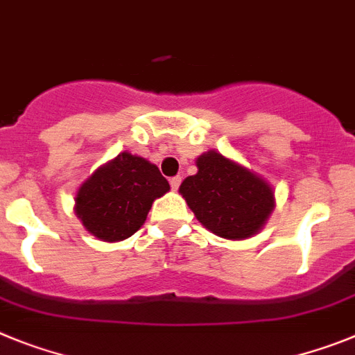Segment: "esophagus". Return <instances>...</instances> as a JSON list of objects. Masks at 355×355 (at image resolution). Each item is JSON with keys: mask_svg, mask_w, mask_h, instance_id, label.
I'll return each mask as SVG.
<instances>
[{"mask_svg": "<svg viewBox=\"0 0 355 355\" xmlns=\"http://www.w3.org/2000/svg\"><path fill=\"white\" fill-rule=\"evenodd\" d=\"M180 182H182V177H173L171 180H169V184H171V189L177 191L178 186H180Z\"/></svg>", "mask_w": 355, "mask_h": 355, "instance_id": "esophagus-1", "label": "esophagus"}]
</instances>
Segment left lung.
I'll return each mask as SVG.
<instances>
[{"label":"left lung","instance_id":"obj_1","mask_svg":"<svg viewBox=\"0 0 355 355\" xmlns=\"http://www.w3.org/2000/svg\"><path fill=\"white\" fill-rule=\"evenodd\" d=\"M196 168L178 193L209 232L243 241L263 230L275 209V191L266 178L216 150L202 153Z\"/></svg>","mask_w":355,"mask_h":355}]
</instances>
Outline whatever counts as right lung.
Masks as SVG:
<instances>
[{
  "mask_svg": "<svg viewBox=\"0 0 355 355\" xmlns=\"http://www.w3.org/2000/svg\"><path fill=\"white\" fill-rule=\"evenodd\" d=\"M168 191V180L153 162L121 152L78 187L75 214L91 236L118 243L143 227L152 203Z\"/></svg>",
  "mask_w": 355,
  "mask_h": 355,
  "instance_id": "1",
  "label": "right lung"
}]
</instances>
